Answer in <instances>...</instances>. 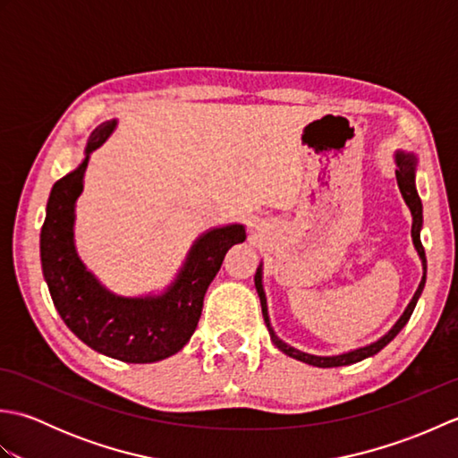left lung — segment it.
<instances>
[{"mask_svg": "<svg viewBox=\"0 0 458 458\" xmlns=\"http://www.w3.org/2000/svg\"><path fill=\"white\" fill-rule=\"evenodd\" d=\"M397 171H395V177H397V187H400L402 194H403V200L407 202V207L411 210V216H413V224H411V238H413V244L417 254H420L421 261H423V279L420 284V289L415 291V295L411 299V303L407 305L405 313L402 315V318L397 320L395 327L387 333L386 336H382L377 340V343L364 346V348H358L352 350V352H346V354H340V356H313V354H307V352H301V350L293 348L285 344L284 340H279L277 335L274 333V328L269 325V317H267V305H266V293H264V287H261V267H258L256 271V289H258V295L261 301V313H264V320H266V327L269 330V336L274 340V344L281 350V352H285L287 356L301 360V362L310 364V366H318V368H336V366H348V364H354L360 362V360H364L368 356H374L377 354L379 350H382L387 343H392V340L397 336V333L405 327L407 320H410L413 309L417 305V299H420L421 291L425 287V271H427V259H425V250L421 244V236H420V230H421V224H423V208H421V200H420V194L415 191V159L411 155H403V153H397Z\"/></svg>", "mask_w": 458, "mask_h": 458, "instance_id": "left-lung-1", "label": "left lung"}]
</instances>
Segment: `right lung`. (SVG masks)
<instances>
[{
    "label": "right lung",
    "instance_id": "right-lung-1",
    "mask_svg": "<svg viewBox=\"0 0 458 458\" xmlns=\"http://www.w3.org/2000/svg\"><path fill=\"white\" fill-rule=\"evenodd\" d=\"M115 120L96 128L79 169L55 182L41 228L43 276L64 325L84 344L130 364L169 358L189 343L202 313V299L226 251L246 240L242 224L214 228L192 246L182 271L161 297L128 299L106 291L74 250V202L82 192L89 153L108 140Z\"/></svg>",
    "mask_w": 458,
    "mask_h": 458
}]
</instances>
